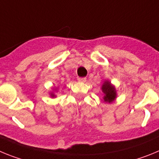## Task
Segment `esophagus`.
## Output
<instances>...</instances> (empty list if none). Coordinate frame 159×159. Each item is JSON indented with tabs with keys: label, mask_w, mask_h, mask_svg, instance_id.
I'll return each instance as SVG.
<instances>
[{
	"label": "esophagus",
	"mask_w": 159,
	"mask_h": 159,
	"mask_svg": "<svg viewBox=\"0 0 159 159\" xmlns=\"http://www.w3.org/2000/svg\"><path fill=\"white\" fill-rule=\"evenodd\" d=\"M78 80L80 81V82L84 83L87 80V79L85 78V77H78Z\"/></svg>",
	"instance_id": "1"
}]
</instances>
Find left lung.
<instances>
[{
	"mask_svg": "<svg viewBox=\"0 0 159 159\" xmlns=\"http://www.w3.org/2000/svg\"><path fill=\"white\" fill-rule=\"evenodd\" d=\"M102 92L104 94L103 101L106 102H112L116 99L117 94H116V88L111 84L109 81H105L102 86Z\"/></svg>",
	"mask_w": 159,
	"mask_h": 159,
	"instance_id": "obj_1",
	"label": "left lung"
}]
</instances>
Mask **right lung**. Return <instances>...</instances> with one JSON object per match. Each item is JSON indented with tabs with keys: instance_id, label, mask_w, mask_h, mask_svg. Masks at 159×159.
Returning a JSON list of instances; mask_svg holds the SVG:
<instances>
[{
	"instance_id": "right-lung-1",
	"label": "right lung",
	"mask_w": 159,
	"mask_h": 159,
	"mask_svg": "<svg viewBox=\"0 0 159 159\" xmlns=\"http://www.w3.org/2000/svg\"><path fill=\"white\" fill-rule=\"evenodd\" d=\"M51 97H52V98H54V97H56V95H55L53 93H51Z\"/></svg>"
}]
</instances>
